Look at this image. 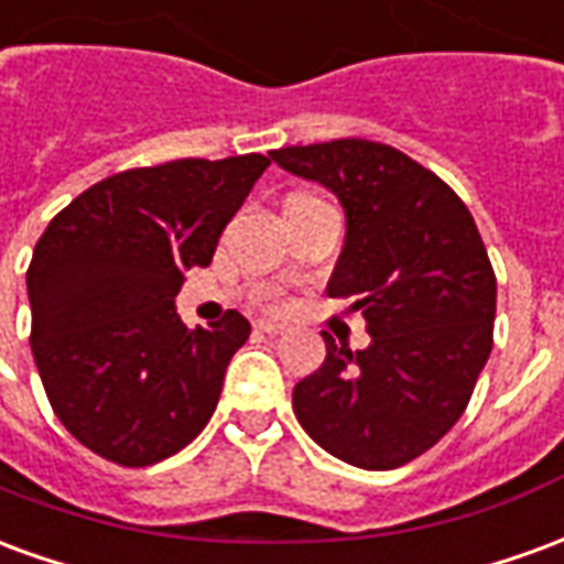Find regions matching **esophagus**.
Segmentation results:
<instances>
[{
	"instance_id": "esophagus-1",
	"label": "esophagus",
	"mask_w": 564,
	"mask_h": 564,
	"mask_svg": "<svg viewBox=\"0 0 564 564\" xmlns=\"http://www.w3.org/2000/svg\"><path fill=\"white\" fill-rule=\"evenodd\" d=\"M253 326H257V332H265V335H281V332L286 329L281 319H269V317H259Z\"/></svg>"
}]
</instances>
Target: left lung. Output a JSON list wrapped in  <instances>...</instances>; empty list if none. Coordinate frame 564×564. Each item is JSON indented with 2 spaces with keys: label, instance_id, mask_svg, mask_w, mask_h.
<instances>
[{
  "label": "left lung",
  "instance_id": "8db88e82",
  "mask_svg": "<svg viewBox=\"0 0 564 564\" xmlns=\"http://www.w3.org/2000/svg\"><path fill=\"white\" fill-rule=\"evenodd\" d=\"M290 174L341 202L347 232L326 293L354 299L366 350L323 332V366L293 411L335 459L390 471L459 420L492 350L496 274L471 210L402 150L366 139L271 150Z\"/></svg>",
  "mask_w": 564,
  "mask_h": 564
}]
</instances>
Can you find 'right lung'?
Segmentation results:
<instances>
[{
    "mask_svg": "<svg viewBox=\"0 0 564 564\" xmlns=\"http://www.w3.org/2000/svg\"><path fill=\"white\" fill-rule=\"evenodd\" d=\"M262 153L111 174L56 214L32 250V356L54 414L84 447L144 468L184 449L247 341L238 311L186 329L174 295L245 205Z\"/></svg>",
    "mask_w": 564,
    "mask_h": 564,
    "instance_id": "1",
    "label": "right lung"
}]
</instances>
